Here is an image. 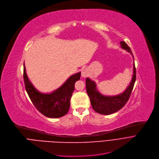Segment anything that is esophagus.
Returning <instances> with one entry per match:
<instances>
[{
  "label": "esophagus",
  "mask_w": 159,
  "mask_h": 159,
  "mask_svg": "<svg viewBox=\"0 0 159 159\" xmlns=\"http://www.w3.org/2000/svg\"><path fill=\"white\" fill-rule=\"evenodd\" d=\"M88 75H89V72L87 69H84L81 71L82 77H87Z\"/></svg>",
  "instance_id": "34e87169"
}]
</instances>
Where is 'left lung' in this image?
<instances>
[{"label":"left lung","mask_w":159,"mask_h":159,"mask_svg":"<svg viewBox=\"0 0 159 159\" xmlns=\"http://www.w3.org/2000/svg\"><path fill=\"white\" fill-rule=\"evenodd\" d=\"M122 47L133 55L130 47L124 41L120 42ZM134 58V57H133ZM133 75L131 82L125 91L118 96H104L96 88V84L89 78L86 80L87 92L89 96L93 109L102 115H111L122 109L129 100L136 81V68L133 64Z\"/></svg>","instance_id":"8db88e82"}]
</instances>
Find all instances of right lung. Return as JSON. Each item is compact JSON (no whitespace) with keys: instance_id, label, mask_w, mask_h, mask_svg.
Wrapping results in <instances>:
<instances>
[{"instance_id":"right-lung-1","label":"right lung","mask_w":159,"mask_h":159,"mask_svg":"<svg viewBox=\"0 0 159 159\" xmlns=\"http://www.w3.org/2000/svg\"><path fill=\"white\" fill-rule=\"evenodd\" d=\"M80 76L81 72L74 74L54 92L51 94H42L37 91L29 81L24 65L23 78L30 100L41 114L48 118L62 117L69 112L75 83L80 79Z\"/></svg>"}]
</instances>
